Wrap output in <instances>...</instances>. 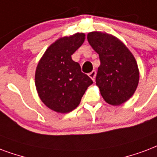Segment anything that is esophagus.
Here are the masks:
<instances>
[{
  "label": "esophagus",
  "instance_id": "obj_1",
  "mask_svg": "<svg viewBox=\"0 0 157 157\" xmlns=\"http://www.w3.org/2000/svg\"><path fill=\"white\" fill-rule=\"evenodd\" d=\"M95 76H96V71H92L91 72H90L89 73V76L90 77V78L93 80V81H94V79H95Z\"/></svg>",
  "mask_w": 157,
  "mask_h": 157
}]
</instances>
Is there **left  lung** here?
I'll return each mask as SVG.
<instances>
[{"label":"left lung","instance_id":"obj_1","mask_svg":"<svg viewBox=\"0 0 157 157\" xmlns=\"http://www.w3.org/2000/svg\"><path fill=\"white\" fill-rule=\"evenodd\" d=\"M87 39L100 57L95 81L100 94L108 104L121 105L134 94L139 81V71L133 55L110 34L91 32Z\"/></svg>","mask_w":157,"mask_h":157}]
</instances>
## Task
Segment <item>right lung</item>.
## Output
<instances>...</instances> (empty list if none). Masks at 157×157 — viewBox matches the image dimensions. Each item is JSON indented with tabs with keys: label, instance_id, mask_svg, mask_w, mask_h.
Returning a JSON list of instances; mask_svg holds the SVG:
<instances>
[{
	"label": "right lung",
	"instance_id": "right-lung-1",
	"mask_svg": "<svg viewBox=\"0 0 157 157\" xmlns=\"http://www.w3.org/2000/svg\"><path fill=\"white\" fill-rule=\"evenodd\" d=\"M85 41V34L64 37L50 45L37 66L35 86L46 106L58 112L69 113L79 105L93 81L81 71L71 55Z\"/></svg>",
	"mask_w": 157,
	"mask_h": 157
}]
</instances>
